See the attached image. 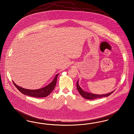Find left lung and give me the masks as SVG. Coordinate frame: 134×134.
I'll return each instance as SVG.
<instances>
[{
	"mask_svg": "<svg viewBox=\"0 0 134 134\" xmlns=\"http://www.w3.org/2000/svg\"><path fill=\"white\" fill-rule=\"evenodd\" d=\"M78 81L79 80L77 81L76 83L77 88L78 91V92H79L80 94L85 99H96V98H101V97H107L109 96H110L111 93H113V92L115 91H113L111 92L108 93L107 94H93V93H90L88 92L84 91L83 89H82L78 83Z\"/></svg>",
	"mask_w": 134,
	"mask_h": 134,
	"instance_id": "obj_1",
	"label": "left lung"
}]
</instances>
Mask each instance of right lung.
I'll use <instances>...</instances> for the list:
<instances>
[{
  "label": "right lung",
  "instance_id": "obj_1",
  "mask_svg": "<svg viewBox=\"0 0 134 134\" xmlns=\"http://www.w3.org/2000/svg\"><path fill=\"white\" fill-rule=\"evenodd\" d=\"M58 75L59 74H57L55 76L54 79L51 83L47 85L44 87L40 89H34V90L26 89V88L20 87L19 86L17 85L13 81V84L17 88V89L24 94L30 96L32 97H45L49 96L52 92L53 90L54 89L57 82Z\"/></svg>",
  "mask_w": 134,
  "mask_h": 134
}]
</instances>
